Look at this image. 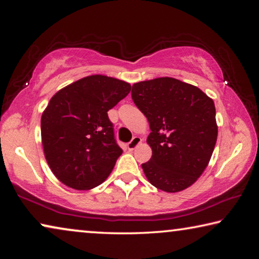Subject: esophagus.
<instances>
[{
	"instance_id": "34e87169",
	"label": "esophagus",
	"mask_w": 259,
	"mask_h": 259,
	"mask_svg": "<svg viewBox=\"0 0 259 259\" xmlns=\"http://www.w3.org/2000/svg\"><path fill=\"white\" fill-rule=\"evenodd\" d=\"M140 143H142V138L138 137V136H135V137L131 139V142L128 143V150L129 151H134L135 148L137 147Z\"/></svg>"
}]
</instances>
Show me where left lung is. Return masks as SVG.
Listing matches in <instances>:
<instances>
[{"label":"left lung","instance_id":"1","mask_svg":"<svg viewBox=\"0 0 259 259\" xmlns=\"http://www.w3.org/2000/svg\"><path fill=\"white\" fill-rule=\"evenodd\" d=\"M131 97L152 131L147 137L152 157L142 164L148 182L169 193L193 185L216 145L213 100L198 87L174 77L135 83Z\"/></svg>","mask_w":259,"mask_h":259}]
</instances>
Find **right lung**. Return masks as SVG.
Instances as JSON below:
<instances>
[{
  "instance_id": "add662e5",
  "label": "right lung",
  "mask_w": 259,
  "mask_h": 259,
  "mask_svg": "<svg viewBox=\"0 0 259 259\" xmlns=\"http://www.w3.org/2000/svg\"><path fill=\"white\" fill-rule=\"evenodd\" d=\"M131 85L90 75L59 90L41 117L45 156L51 171L74 190H91L106 179L122 154L107 112Z\"/></svg>"
}]
</instances>
